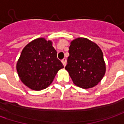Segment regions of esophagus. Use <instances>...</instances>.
Listing matches in <instances>:
<instances>
[{
  "label": "esophagus",
  "instance_id": "esophagus-1",
  "mask_svg": "<svg viewBox=\"0 0 124 124\" xmlns=\"http://www.w3.org/2000/svg\"><path fill=\"white\" fill-rule=\"evenodd\" d=\"M61 62H62V63H63V66L65 67V65H66V63H67V61H66V59H63V60L61 61Z\"/></svg>",
  "mask_w": 124,
  "mask_h": 124
}]
</instances>
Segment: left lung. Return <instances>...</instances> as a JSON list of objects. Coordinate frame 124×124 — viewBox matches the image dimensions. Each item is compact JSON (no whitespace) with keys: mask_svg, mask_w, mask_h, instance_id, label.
<instances>
[{"mask_svg":"<svg viewBox=\"0 0 124 124\" xmlns=\"http://www.w3.org/2000/svg\"><path fill=\"white\" fill-rule=\"evenodd\" d=\"M69 54L65 69L76 86L90 89L101 81L106 66L102 50L95 42L84 38H76L70 42Z\"/></svg>","mask_w":124,"mask_h":124,"instance_id":"8db88e82","label":"left lung"}]
</instances>
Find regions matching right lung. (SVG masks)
I'll use <instances>...</instances> for the list:
<instances>
[{"label":"right lung","mask_w":124,"mask_h":124,"mask_svg":"<svg viewBox=\"0 0 124 124\" xmlns=\"http://www.w3.org/2000/svg\"><path fill=\"white\" fill-rule=\"evenodd\" d=\"M63 68L62 63L57 59L52 42L43 38L35 39L24 46L16 63L21 81L35 91L48 87Z\"/></svg>","instance_id":"1"}]
</instances>
